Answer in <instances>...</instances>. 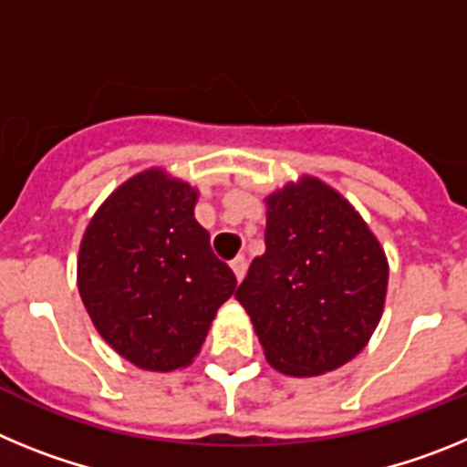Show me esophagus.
<instances>
[{
  "mask_svg": "<svg viewBox=\"0 0 467 467\" xmlns=\"http://www.w3.org/2000/svg\"><path fill=\"white\" fill-rule=\"evenodd\" d=\"M231 269H234V274H236V280L245 278V271H247L245 254H238V257L231 259Z\"/></svg>",
  "mask_w": 467,
  "mask_h": 467,
  "instance_id": "esophagus-1",
  "label": "esophagus"
}]
</instances>
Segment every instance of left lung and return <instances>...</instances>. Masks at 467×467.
<instances>
[{
  "label": "left lung",
  "instance_id": "obj_1",
  "mask_svg": "<svg viewBox=\"0 0 467 467\" xmlns=\"http://www.w3.org/2000/svg\"><path fill=\"white\" fill-rule=\"evenodd\" d=\"M266 253L236 290L278 372L317 377L367 346L383 313L388 262L356 208L316 177L266 198Z\"/></svg>",
  "mask_w": 467,
  "mask_h": 467
}]
</instances>
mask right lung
Segmentation results:
<instances>
[{
  "instance_id": "add662e5",
  "label": "right lung",
  "mask_w": 467,
  "mask_h": 467,
  "mask_svg": "<svg viewBox=\"0 0 467 467\" xmlns=\"http://www.w3.org/2000/svg\"><path fill=\"white\" fill-rule=\"evenodd\" d=\"M196 189L151 168L93 214L77 280L86 311L119 356L150 372L192 365L236 275L193 217Z\"/></svg>"
}]
</instances>
